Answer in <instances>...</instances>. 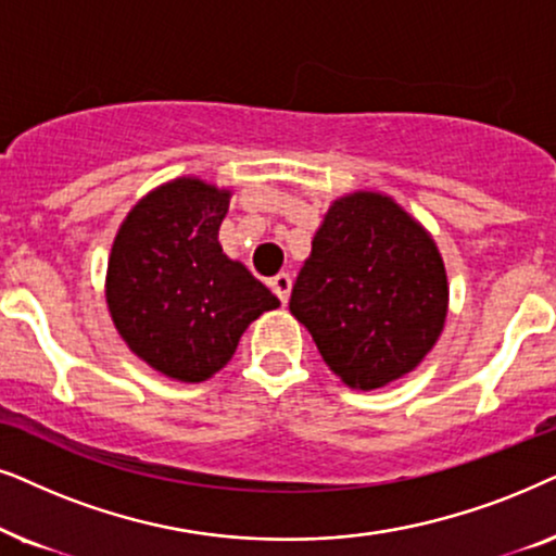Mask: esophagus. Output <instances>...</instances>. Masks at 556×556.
Returning <instances> with one entry per match:
<instances>
[{"label": "esophagus", "instance_id": "esophagus-1", "mask_svg": "<svg viewBox=\"0 0 556 556\" xmlns=\"http://www.w3.org/2000/svg\"><path fill=\"white\" fill-rule=\"evenodd\" d=\"M269 285H271V292L279 298V302H282V305H287V300H290V292H292L290 274H277V277H274Z\"/></svg>", "mask_w": 556, "mask_h": 556}]
</instances>
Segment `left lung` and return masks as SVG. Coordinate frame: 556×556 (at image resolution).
Wrapping results in <instances>:
<instances>
[{"label": "left lung", "instance_id": "left-lung-1", "mask_svg": "<svg viewBox=\"0 0 556 556\" xmlns=\"http://www.w3.org/2000/svg\"><path fill=\"white\" fill-rule=\"evenodd\" d=\"M447 305L432 233L376 190L332 201L290 298L330 371L361 391L412 374L442 336Z\"/></svg>", "mask_w": 556, "mask_h": 556}]
</instances>
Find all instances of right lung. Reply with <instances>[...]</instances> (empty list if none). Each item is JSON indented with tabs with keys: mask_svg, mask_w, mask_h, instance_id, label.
<instances>
[{
	"mask_svg": "<svg viewBox=\"0 0 556 556\" xmlns=\"http://www.w3.org/2000/svg\"><path fill=\"white\" fill-rule=\"evenodd\" d=\"M231 190L175 177L147 192L118 226L106 266V305L129 351L167 379L218 374L243 330L279 300L224 254L218 228Z\"/></svg>",
	"mask_w": 556,
	"mask_h": 556,
	"instance_id": "1",
	"label": "right lung"
}]
</instances>
